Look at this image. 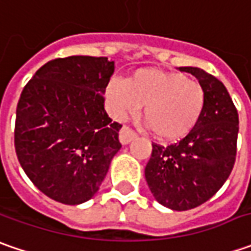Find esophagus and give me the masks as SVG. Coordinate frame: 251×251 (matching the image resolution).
<instances>
[{
  "instance_id": "34e87169",
  "label": "esophagus",
  "mask_w": 251,
  "mask_h": 251,
  "mask_svg": "<svg viewBox=\"0 0 251 251\" xmlns=\"http://www.w3.org/2000/svg\"><path fill=\"white\" fill-rule=\"evenodd\" d=\"M137 137V132L130 128L128 126H123L119 134V138H120L121 144H128L130 141H132Z\"/></svg>"
}]
</instances>
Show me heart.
<instances>
[{
	"label": "heart",
	"mask_w": 251,
	"mask_h": 251,
	"mask_svg": "<svg viewBox=\"0 0 251 251\" xmlns=\"http://www.w3.org/2000/svg\"><path fill=\"white\" fill-rule=\"evenodd\" d=\"M111 114L124 119L144 104V117L160 140L175 141L196 128L205 109L202 85L187 75L142 68L126 81L111 78L106 86Z\"/></svg>",
	"instance_id": "1"
}]
</instances>
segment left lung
Segmentation results:
<instances>
[{
  "instance_id": "1",
  "label": "left lung",
  "mask_w": 251,
  "mask_h": 251,
  "mask_svg": "<svg viewBox=\"0 0 251 251\" xmlns=\"http://www.w3.org/2000/svg\"><path fill=\"white\" fill-rule=\"evenodd\" d=\"M205 91V109L184 138L162 147L152 144L145 166L151 193L162 205L187 211L204 204L226 181L237 151L239 114L225 85L196 67H181Z\"/></svg>"
}]
</instances>
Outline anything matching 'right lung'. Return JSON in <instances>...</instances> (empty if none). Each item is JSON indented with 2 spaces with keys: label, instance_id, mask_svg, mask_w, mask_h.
<instances>
[{
  "label": "right lung",
  "instance_id": "right-lung-1",
  "mask_svg": "<svg viewBox=\"0 0 251 251\" xmlns=\"http://www.w3.org/2000/svg\"><path fill=\"white\" fill-rule=\"evenodd\" d=\"M114 73L106 57L51 60L25 85L16 106L14 142L21 166L54 201L76 205L100 187L121 148L120 123L104 110Z\"/></svg>",
  "mask_w": 251,
  "mask_h": 251
}]
</instances>
